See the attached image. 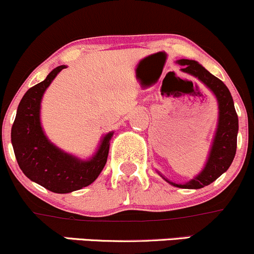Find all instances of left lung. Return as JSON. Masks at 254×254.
I'll list each match as a JSON object with an SVG mask.
<instances>
[{
  "label": "left lung",
  "mask_w": 254,
  "mask_h": 254,
  "mask_svg": "<svg viewBox=\"0 0 254 254\" xmlns=\"http://www.w3.org/2000/svg\"><path fill=\"white\" fill-rule=\"evenodd\" d=\"M178 64L185 67L182 68L183 72L193 74L213 91L219 107L218 127H217L216 136H214L210 157H208L207 163H206L205 169L202 170L201 174L197 175L186 185H176V183H172L166 180L169 183L175 187H180V188L199 189L211 185L213 181L221 176L223 172L227 171L233 163L236 153L239 119L229 89L219 78L211 74L207 69L194 60L182 59L178 61Z\"/></svg>",
  "instance_id": "1"
}]
</instances>
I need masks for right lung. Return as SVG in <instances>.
I'll use <instances>...</instances> for the list:
<instances>
[{
    "mask_svg": "<svg viewBox=\"0 0 254 254\" xmlns=\"http://www.w3.org/2000/svg\"><path fill=\"white\" fill-rule=\"evenodd\" d=\"M66 66L53 69L43 82L25 93L12 127V144L19 168L27 178L54 193H71L94 182L106 165L113 132L107 133L90 160H79L50 143L40 122L41 100Z\"/></svg>",
    "mask_w": 254,
    "mask_h": 254,
    "instance_id": "1",
    "label": "right lung"
}]
</instances>
